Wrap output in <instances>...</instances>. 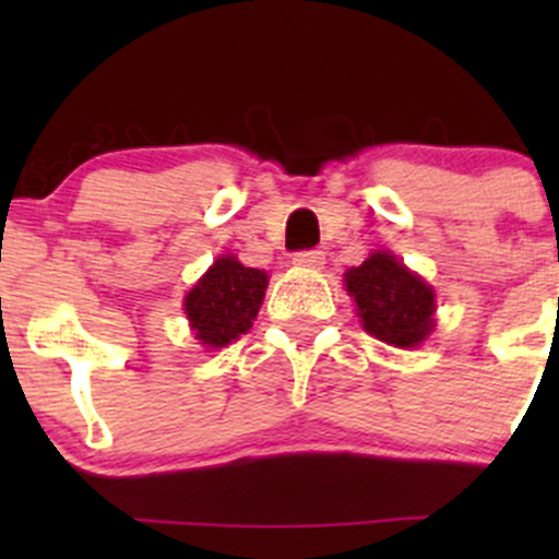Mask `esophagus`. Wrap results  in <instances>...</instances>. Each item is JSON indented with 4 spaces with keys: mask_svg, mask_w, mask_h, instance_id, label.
<instances>
[{
    "mask_svg": "<svg viewBox=\"0 0 559 559\" xmlns=\"http://www.w3.org/2000/svg\"><path fill=\"white\" fill-rule=\"evenodd\" d=\"M292 262L302 270H316L324 264V253L321 251H297L295 257H292Z\"/></svg>",
    "mask_w": 559,
    "mask_h": 559,
    "instance_id": "esophagus-1",
    "label": "esophagus"
}]
</instances>
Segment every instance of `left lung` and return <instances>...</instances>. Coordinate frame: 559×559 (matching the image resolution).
Instances as JSON below:
<instances>
[{
    "label": "left lung",
    "instance_id": "left-lung-1",
    "mask_svg": "<svg viewBox=\"0 0 559 559\" xmlns=\"http://www.w3.org/2000/svg\"><path fill=\"white\" fill-rule=\"evenodd\" d=\"M365 332L394 348H416L436 326V292L389 251H373L343 275Z\"/></svg>",
    "mask_w": 559,
    "mask_h": 559
}]
</instances>
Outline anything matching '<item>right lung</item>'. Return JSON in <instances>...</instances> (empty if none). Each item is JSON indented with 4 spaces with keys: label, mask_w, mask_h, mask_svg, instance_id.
<instances>
[{
    "label": "right lung",
    "mask_w": 559,
    "mask_h": 559,
    "mask_svg": "<svg viewBox=\"0 0 559 559\" xmlns=\"http://www.w3.org/2000/svg\"><path fill=\"white\" fill-rule=\"evenodd\" d=\"M267 289V273L235 257H218L186 295L183 311L205 348H224L251 330Z\"/></svg>",
    "instance_id": "right-lung-1"
}]
</instances>
